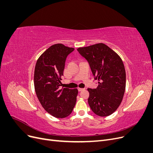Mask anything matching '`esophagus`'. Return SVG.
<instances>
[{"label": "esophagus", "instance_id": "34e87169", "mask_svg": "<svg viewBox=\"0 0 153 153\" xmlns=\"http://www.w3.org/2000/svg\"><path fill=\"white\" fill-rule=\"evenodd\" d=\"M78 91L80 92V91H82L83 90H84V89H83V88H78Z\"/></svg>", "mask_w": 153, "mask_h": 153}]
</instances>
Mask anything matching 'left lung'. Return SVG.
I'll list each match as a JSON object with an SVG mask.
<instances>
[{"mask_svg":"<svg viewBox=\"0 0 153 153\" xmlns=\"http://www.w3.org/2000/svg\"><path fill=\"white\" fill-rule=\"evenodd\" d=\"M77 50L87 60L94 79L98 81L96 89H87L90 108L100 117L108 116L117 109L124 94L126 71L122 59L103 43Z\"/></svg>","mask_w":153,"mask_h":153,"instance_id":"8db88e82","label":"left lung"}]
</instances>
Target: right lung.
<instances>
[{
    "instance_id": "1",
    "label": "right lung",
    "mask_w": 153,
    "mask_h": 153,
    "mask_svg": "<svg viewBox=\"0 0 153 153\" xmlns=\"http://www.w3.org/2000/svg\"><path fill=\"white\" fill-rule=\"evenodd\" d=\"M74 50L62 44L53 45L36 64L34 83L37 97L43 108L57 118L70 115L76 103L77 89H60L66 57Z\"/></svg>"
}]
</instances>
